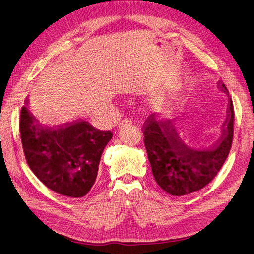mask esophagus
I'll list each match as a JSON object with an SVG mask.
<instances>
[{"mask_svg": "<svg viewBox=\"0 0 254 254\" xmlns=\"http://www.w3.org/2000/svg\"><path fill=\"white\" fill-rule=\"evenodd\" d=\"M131 123H132V120H131V119H128V118H126V119H123L121 122H120V124H119V127H123L124 124H131Z\"/></svg>", "mask_w": 254, "mask_h": 254, "instance_id": "esophagus-1", "label": "esophagus"}]
</instances>
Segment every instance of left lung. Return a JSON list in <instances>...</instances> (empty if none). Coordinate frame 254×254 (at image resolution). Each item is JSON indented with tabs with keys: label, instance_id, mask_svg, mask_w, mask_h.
Instances as JSON below:
<instances>
[{
	"label": "left lung",
	"instance_id": "8db88e82",
	"mask_svg": "<svg viewBox=\"0 0 254 254\" xmlns=\"http://www.w3.org/2000/svg\"><path fill=\"white\" fill-rule=\"evenodd\" d=\"M222 89L229 93L222 83ZM234 110L230 99L223 134L206 151L184 145L169 120L152 113L143 124V135L156 183L171 195L199 191L215 178L230 153L233 140Z\"/></svg>",
	"mask_w": 254,
	"mask_h": 254
}]
</instances>
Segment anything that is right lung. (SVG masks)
<instances>
[{
	"instance_id": "add662e5",
	"label": "right lung",
	"mask_w": 254,
	"mask_h": 254,
	"mask_svg": "<svg viewBox=\"0 0 254 254\" xmlns=\"http://www.w3.org/2000/svg\"><path fill=\"white\" fill-rule=\"evenodd\" d=\"M20 134L32 172L52 191L72 197L84 196L91 190L101 155L113 135L84 120L58 127L43 126L26 105L21 109Z\"/></svg>"
}]
</instances>
